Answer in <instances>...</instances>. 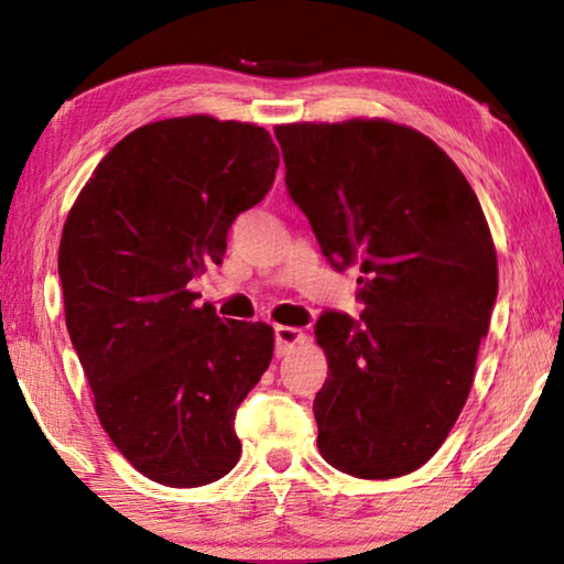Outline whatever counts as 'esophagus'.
<instances>
[{
    "label": "esophagus",
    "mask_w": 564,
    "mask_h": 564,
    "mask_svg": "<svg viewBox=\"0 0 564 564\" xmlns=\"http://www.w3.org/2000/svg\"><path fill=\"white\" fill-rule=\"evenodd\" d=\"M303 340H305V333L301 328L275 326V352H279V356H289L291 348L301 346Z\"/></svg>",
    "instance_id": "obj_1"
}]
</instances>
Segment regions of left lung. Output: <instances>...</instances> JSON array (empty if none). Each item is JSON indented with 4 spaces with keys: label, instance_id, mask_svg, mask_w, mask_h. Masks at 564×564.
<instances>
[{
    "label": "left lung",
    "instance_id": "8db88e82",
    "mask_svg": "<svg viewBox=\"0 0 564 564\" xmlns=\"http://www.w3.org/2000/svg\"><path fill=\"white\" fill-rule=\"evenodd\" d=\"M285 186L323 253L356 265L360 323L326 313L313 400L336 470L390 480L437 453L470 395L498 299V253L473 186L425 133L388 119L273 129Z\"/></svg>",
    "mask_w": 564,
    "mask_h": 564
}]
</instances>
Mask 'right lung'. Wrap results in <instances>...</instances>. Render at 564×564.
Masks as SVG:
<instances>
[{
  "instance_id": "obj_1",
  "label": "right lung",
  "mask_w": 564,
  "mask_h": 564,
  "mask_svg": "<svg viewBox=\"0 0 564 564\" xmlns=\"http://www.w3.org/2000/svg\"><path fill=\"white\" fill-rule=\"evenodd\" d=\"M271 133L208 113L147 123L94 169L64 221L66 330L117 451L149 480L234 470V415L273 358V328L224 321L188 289L224 261L236 216L269 194Z\"/></svg>"
}]
</instances>
